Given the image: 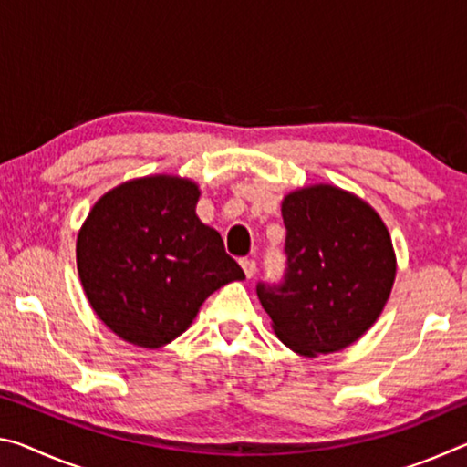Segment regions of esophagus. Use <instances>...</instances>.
Returning <instances> with one entry per match:
<instances>
[{"label":"esophagus","mask_w":467,"mask_h":467,"mask_svg":"<svg viewBox=\"0 0 467 467\" xmlns=\"http://www.w3.org/2000/svg\"><path fill=\"white\" fill-rule=\"evenodd\" d=\"M241 267H243V272H244V275H247V278H253V275H255V272H257L255 259H241Z\"/></svg>","instance_id":"34e87169"}]
</instances>
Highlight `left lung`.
<instances>
[{
  "mask_svg": "<svg viewBox=\"0 0 467 467\" xmlns=\"http://www.w3.org/2000/svg\"><path fill=\"white\" fill-rule=\"evenodd\" d=\"M288 267L257 296L282 344L300 357L344 350L381 315L395 253L381 216L350 192L309 185L282 202Z\"/></svg>",
  "mask_w": 467,
  "mask_h": 467,
  "instance_id": "left-lung-1",
  "label": "left lung"
}]
</instances>
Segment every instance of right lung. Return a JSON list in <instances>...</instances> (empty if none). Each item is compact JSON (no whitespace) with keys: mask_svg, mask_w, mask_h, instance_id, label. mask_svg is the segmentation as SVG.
<instances>
[{"mask_svg":"<svg viewBox=\"0 0 467 467\" xmlns=\"http://www.w3.org/2000/svg\"><path fill=\"white\" fill-rule=\"evenodd\" d=\"M197 200L200 187L189 179H133L102 195L78 233L86 298L125 342H172L212 292L244 280L223 236L197 218Z\"/></svg>","mask_w":467,"mask_h":467,"instance_id":"add662e5","label":"right lung"}]
</instances>
